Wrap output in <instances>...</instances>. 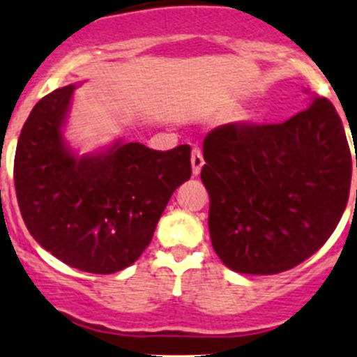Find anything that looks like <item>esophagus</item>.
Here are the masks:
<instances>
[{
	"label": "esophagus",
	"mask_w": 357,
	"mask_h": 357,
	"mask_svg": "<svg viewBox=\"0 0 357 357\" xmlns=\"http://www.w3.org/2000/svg\"><path fill=\"white\" fill-rule=\"evenodd\" d=\"M190 163H192V175H199L201 168H203L204 160L203 153H201L199 147H194L192 154H190Z\"/></svg>",
	"instance_id": "obj_1"
}]
</instances>
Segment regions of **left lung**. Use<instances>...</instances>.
I'll return each instance as SVG.
<instances>
[{
  "instance_id": "1",
  "label": "left lung",
  "mask_w": 357,
  "mask_h": 357,
  "mask_svg": "<svg viewBox=\"0 0 357 357\" xmlns=\"http://www.w3.org/2000/svg\"><path fill=\"white\" fill-rule=\"evenodd\" d=\"M203 156L211 245L243 274L283 273L316 253L340 222L357 168L340 116L323 97L280 125L218 126Z\"/></svg>"
}]
</instances>
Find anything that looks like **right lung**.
Instances as JSON below:
<instances>
[{"label":"right lung","instance_id":"right-lung-1","mask_svg":"<svg viewBox=\"0 0 357 357\" xmlns=\"http://www.w3.org/2000/svg\"><path fill=\"white\" fill-rule=\"evenodd\" d=\"M73 91L69 84L48 93L24 123L13 161L17 201L31 236L52 255L112 274L142 255L174 190L190 178V147L118 142L76 158L62 140Z\"/></svg>","mask_w":357,"mask_h":357}]
</instances>
